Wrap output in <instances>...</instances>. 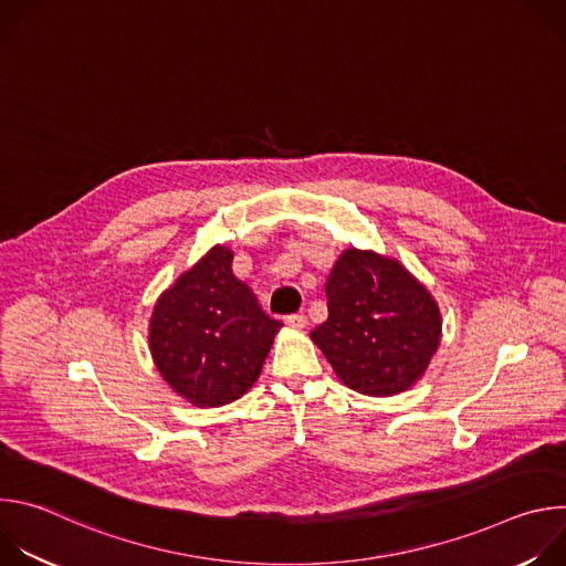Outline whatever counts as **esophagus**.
<instances>
[{
	"mask_svg": "<svg viewBox=\"0 0 566 566\" xmlns=\"http://www.w3.org/2000/svg\"><path fill=\"white\" fill-rule=\"evenodd\" d=\"M286 325H289L291 329H295V332H302V329L308 325V319H306L304 313H293V315L286 317Z\"/></svg>",
	"mask_w": 566,
	"mask_h": 566,
	"instance_id": "esophagus-1",
	"label": "esophagus"
}]
</instances>
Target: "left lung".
Segmentation results:
<instances>
[{
	"mask_svg": "<svg viewBox=\"0 0 566 566\" xmlns=\"http://www.w3.org/2000/svg\"><path fill=\"white\" fill-rule=\"evenodd\" d=\"M325 291L329 317L311 340L349 389L396 396L423 378L443 319L432 293L406 266L389 255L345 249Z\"/></svg>",
	"mask_w": 566,
	"mask_h": 566,
	"instance_id": "left-lung-1",
	"label": "left lung"
}]
</instances>
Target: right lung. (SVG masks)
Segmentation results:
<instances>
[{"label":"right lung","mask_w":566,"mask_h":566,"mask_svg":"<svg viewBox=\"0 0 566 566\" xmlns=\"http://www.w3.org/2000/svg\"><path fill=\"white\" fill-rule=\"evenodd\" d=\"M232 258L228 247H212L151 308V360L195 408H219L244 396L282 329L251 286L234 277Z\"/></svg>","instance_id":"1"}]
</instances>
